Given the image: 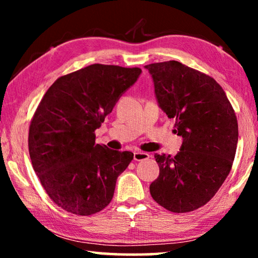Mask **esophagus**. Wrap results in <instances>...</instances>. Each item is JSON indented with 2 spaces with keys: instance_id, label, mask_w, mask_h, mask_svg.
I'll use <instances>...</instances> for the list:
<instances>
[{
  "instance_id": "obj_1",
  "label": "esophagus",
  "mask_w": 258,
  "mask_h": 258,
  "mask_svg": "<svg viewBox=\"0 0 258 258\" xmlns=\"http://www.w3.org/2000/svg\"><path fill=\"white\" fill-rule=\"evenodd\" d=\"M133 158H134V160H137V161L146 160V159L149 158V154H147V152H142V151H135L134 155H133Z\"/></svg>"
}]
</instances>
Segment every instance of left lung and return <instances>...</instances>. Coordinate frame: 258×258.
<instances>
[{
    "instance_id": "obj_1",
    "label": "left lung",
    "mask_w": 258,
    "mask_h": 258,
    "mask_svg": "<svg viewBox=\"0 0 258 258\" xmlns=\"http://www.w3.org/2000/svg\"><path fill=\"white\" fill-rule=\"evenodd\" d=\"M155 95L182 137L177 154L155 155L159 176L150 184L156 203L173 213H186L211 200L232 167L238 121L221 85L205 74L171 60L145 66Z\"/></svg>"
}]
</instances>
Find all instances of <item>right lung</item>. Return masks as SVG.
Segmentation results:
<instances>
[{
  "instance_id": "1",
  "label": "right lung",
  "mask_w": 258,
  "mask_h": 258,
  "mask_svg": "<svg viewBox=\"0 0 258 258\" xmlns=\"http://www.w3.org/2000/svg\"><path fill=\"white\" fill-rule=\"evenodd\" d=\"M141 73L91 64L59 77L38 104L29 126L30 160L46 194L64 211L87 216L111 202L133 154L97 145L94 131Z\"/></svg>"
}]
</instances>
